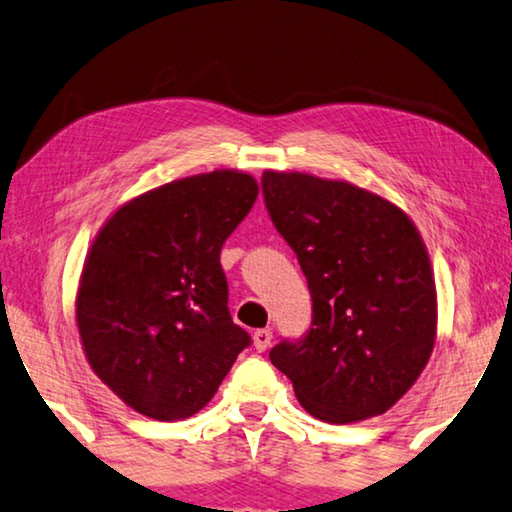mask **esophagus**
<instances>
[{
	"mask_svg": "<svg viewBox=\"0 0 512 512\" xmlns=\"http://www.w3.org/2000/svg\"><path fill=\"white\" fill-rule=\"evenodd\" d=\"M270 345H272V329H258L254 333V347L258 351H265Z\"/></svg>",
	"mask_w": 512,
	"mask_h": 512,
	"instance_id": "34e87169",
	"label": "esophagus"
}]
</instances>
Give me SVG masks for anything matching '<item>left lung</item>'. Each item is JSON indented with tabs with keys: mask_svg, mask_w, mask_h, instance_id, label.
<instances>
[{
	"mask_svg": "<svg viewBox=\"0 0 512 512\" xmlns=\"http://www.w3.org/2000/svg\"><path fill=\"white\" fill-rule=\"evenodd\" d=\"M261 186L313 299L308 331L272 347V365L317 420L383 415L435 342V283L420 233L395 204L345 181L265 172Z\"/></svg>",
	"mask_w": 512,
	"mask_h": 512,
	"instance_id": "left-lung-1",
	"label": "left lung"
}]
</instances>
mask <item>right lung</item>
<instances>
[{"label":"right lung","instance_id":"obj_1","mask_svg":"<svg viewBox=\"0 0 512 512\" xmlns=\"http://www.w3.org/2000/svg\"><path fill=\"white\" fill-rule=\"evenodd\" d=\"M256 197L249 174H197L124 204L92 242L77 295L83 351L138 413L195 415L251 345L226 306L220 251Z\"/></svg>","mask_w":512,"mask_h":512}]
</instances>
